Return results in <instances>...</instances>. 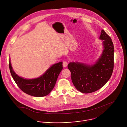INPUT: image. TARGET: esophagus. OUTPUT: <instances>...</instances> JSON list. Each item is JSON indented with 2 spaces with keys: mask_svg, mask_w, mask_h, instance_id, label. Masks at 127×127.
<instances>
[{
  "mask_svg": "<svg viewBox=\"0 0 127 127\" xmlns=\"http://www.w3.org/2000/svg\"><path fill=\"white\" fill-rule=\"evenodd\" d=\"M67 64H68V63L66 61H64L63 62V66L65 67L67 66Z\"/></svg>",
  "mask_w": 127,
  "mask_h": 127,
  "instance_id": "1",
  "label": "esophagus"
}]
</instances>
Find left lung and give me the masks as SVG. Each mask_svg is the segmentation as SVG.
Returning a JSON list of instances; mask_svg holds the SVG:
<instances>
[{
  "instance_id": "8db88e82",
  "label": "left lung",
  "mask_w": 127,
  "mask_h": 127,
  "mask_svg": "<svg viewBox=\"0 0 127 127\" xmlns=\"http://www.w3.org/2000/svg\"><path fill=\"white\" fill-rule=\"evenodd\" d=\"M99 38L103 40L104 49L94 64L89 65L76 62H70L67 65L74 86L84 93L100 89L108 82L113 72L114 50L112 40L103 30Z\"/></svg>"
}]
</instances>
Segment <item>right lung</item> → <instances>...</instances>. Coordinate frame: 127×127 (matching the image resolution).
<instances>
[{
  "label": "right lung",
  "mask_w": 127,
  "mask_h": 127,
  "mask_svg": "<svg viewBox=\"0 0 127 127\" xmlns=\"http://www.w3.org/2000/svg\"><path fill=\"white\" fill-rule=\"evenodd\" d=\"M9 68L13 79L21 91L31 96L43 97L49 94L54 88L63 69V62L52 65L43 75L36 79H27L19 77L13 70L10 60Z\"/></svg>",
  "instance_id": "add662e5"
}]
</instances>
